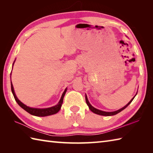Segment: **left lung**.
Listing matches in <instances>:
<instances>
[{"label": "left lung", "instance_id": "1", "mask_svg": "<svg viewBox=\"0 0 153 153\" xmlns=\"http://www.w3.org/2000/svg\"><path fill=\"white\" fill-rule=\"evenodd\" d=\"M137 93H136V95H137ZM136 95H135L134 97H133V98L131 99V100H130V101H129L128 104H127V105H126V106H123V108H120V109H119V110H116V111H114V112H105V111H102V110H99V109L95 108V107H93V106L89 103V100H88V99H87V95H85V100H86L87 105H88V106H89V108L90 109L91 111H92L93 113L97 114H98V115L105 116H110L116 115V114H118V113H119V112H120L121 111H122L123 110H124V109L126 108V107L128 106L129 105V104H130V103L132 102V100H134V99L135 98V97L136 96Z\"/></svg>", "mask_w": 153, "mask_h": 153}]
</instances>
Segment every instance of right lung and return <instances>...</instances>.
I'll return each instance as SVG.
<instances>
[{"label":"right lung","instance_id":"1","mask_svg":"<svg viewBox=\"0 0 153 153\" xmlns=\"http://www.w3.org/2000/svg\"><path fill=\"white\" fill-rule=\"evenodd\" d=\"M15 62V60L13 63V66H14V64ZM11 76V74H10ZM10 79H11V76H10ZM11 90H12V93L14 95V99L16 100V101L17 102V103L19 105V106H21L22 108L25 110V111L27 112L28 113H30V114L33 115L35 116H40V117H43V116H50V115H53L54 114H56L61 108L63 102V99H64V97L66 94V92L67 91V88L65 89L64 93L62 95V97L60 98V100H59V102L56 105H55L54 106L49 107V108H31V107L27 106L25 105H24V103L22 102L20 100H19L18 97H16L15 92H14V87H13V85L11 82Z\"/></svg>","mask_w":153,"mask_h":153}]
</instances>
